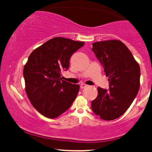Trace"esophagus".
<instances>
[{"mask_svg": "<svg viewBox=\"0 0 152 152\" xmlns=\"http://www.w3.org/2000/svg\"><path fill=\"white\" fill-rule=\"evenodd\" d=\"M87 87V85H85V84H81L80 86V89H83V88H85V87Z\"/></svg>", "mask_w": 152, "mask_h": 152, "instance_id": "34e87169", "label": "esophagus"}]
</instances>
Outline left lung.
I'll return each mask as SVG.
<instances>
[{"instance_id":"1","label":"left lung","mask_w":152,"mask_h":152,"mask_svg":"<svg viewBox=\"0 0 152 152\" xmlns=\"http://www.w3.org/2000/svg\"><path fill=\"white\" fill-rule=\"evenodd\" d=\"M92 47L109 78V89L98 87V96L91 102V109L101 119L112 121L122 116L137 95L140 66L127 46L118 40L96 42Z\"/></svg>"}]
</instances>
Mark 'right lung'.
Returning a JSON list of instances; mask_svg holds the SVG:
<instances>
[{"mask_svg":"<svg viewBox=\"0 0 152 152\" xmlns=\"http://www.w3.org/2000/svg\"><path fill=\"white\" fill-rule=\"evenodd\" d=\"M62 37L49 40L29 55L23 69L25 90L33 107L50 118L67 111L78 95L80 86L63 80L72 54L84 45Z\"/></svg>","mask_w":152,"mask_h":152,"instance_id":"1","label":"right lung"}]
</instances>
